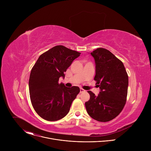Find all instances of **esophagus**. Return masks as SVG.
Here are the masks:
<instances>
[{"label":"esophagus","instance_id":"esophagus-1","mask_svg":"<svg viewBox=\"0 0 151 151\" xmlns=\"http://www.w3.org/2000/svg\"><path fill=\"white\" fill-rule=\"evenodd\" d=\"M84 92H85V90H83V89H82V88H80V93H84Z\"/></svg>","mask_w":151,"mask_h":151}]
</instances>
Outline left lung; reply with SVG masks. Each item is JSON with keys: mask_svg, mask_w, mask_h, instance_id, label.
<instances>
[{"mask_svg": "<svg viewBox=\"0 0 151 151\" xmlns=\"http://www.w3.org/2000/svg\"><path fill=\"white\" fill-rule=\"evenodd\" d=\"M96 64L94 80L100 91L96 96L91 91L85 105L88 114L100 122L116 118L126 103L128 76L122 62L111 52L99 48L91 52Z\"/></svg>", "mask_w": 151, "mask_h": 151, "instance_id": "1", "label": "left lung"}]
</instances>
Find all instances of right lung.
<instances>
[{
  "instance_id": "obj_1",
  "label": "right lung",
  "mask_w": 151,
  "mask_h": 151,
  "mask_svg": "<svg viewBox=\"0 0 151 151\" xmlns=\"http://www.w3.org/2000/svg\"><path fill=\"white\" fill-rule=\"evenodd\" d=\"M81 53L63 45H57L41 54L33 66L29 87L32 106L36 113L49 121L59 120L69 112L72 101L80 92L58 83L68 68Z\"/></svg>"
}]
</instances>
